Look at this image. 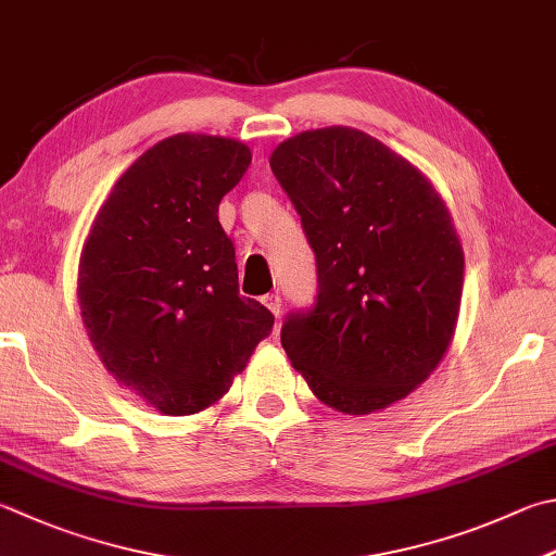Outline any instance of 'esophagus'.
Instances as JSON below:
<instances>
[{"label": "esophagus", "instance_id": "34e87169", "mask_svg": "<svg viewBox=\"0 0 556 556\" xmlns=\"http://www.w3.org/2000/svg\"><path fill=\"white\" fill-rule=\"evenodd\" d=\"M261 302H264V305L276 314V317H280V295L278 292H268V295H264L261 298Z\"/></svg>", "mask_w": 556, "mask_h": 556}]
</instances>
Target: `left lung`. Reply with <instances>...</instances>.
Listing matches in <instances>:
<instances>
[{"label":"left lung","instance_id":"obj_1","mask_svg":"<svg viewBox=\"0 0 556 556\" xmlns=\"http://www.w3.org/2000/svg\"><path fill=\"white\" fill-rule=\"evenodd\" d=\"M270 172L317 264L312 307L280 329L290 363L337 412L400 402L455 331L465 256L445 203L421 172L353 128L280 142Z\"/></svg>","mask_w":556,"mask_h":556}]
</instances>
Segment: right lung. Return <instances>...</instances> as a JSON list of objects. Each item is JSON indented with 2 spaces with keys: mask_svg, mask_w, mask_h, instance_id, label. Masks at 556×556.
Wrapping results in <instances>:
<instances>
[{
  "mask_svg": "<svg viewBox=\"0 0 556 556\" xmlns=\"http://www.w3.org/2000/svg\"><path fill=\"white\" fill-rule=\"evenodd\" d=\"M249 164L237 140L156 142L115 181L84 244L79 307L93 349L162 414L215 404L274 329V314L239 295L235 244L217 219Z\"/></svg>",
  "mask_w": 556,
  "mask_h": 556,
  "instance_id": "right-lung-1",
  "label": "right lung"
}]
</instances>
